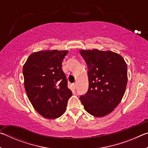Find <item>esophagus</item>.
<instances>
[{
	"label": "esophagus",
	"mask_w": 148,
	"mask_h": 148,
	"mask_svg": "<svg viewBox=\"0 0 148 148\" xmlns=\"http://www.w3.org/2000/svg\"><path fill=\"white\" fill-rule=\"evenodd\" d=\"M76 84H72V89L74 90L75 89H76Z\"/></svg>",
	"instance_id": "obj_1"
}]
</instances>
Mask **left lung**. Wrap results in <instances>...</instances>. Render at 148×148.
Returning <instances> with one entry per match:
<instances>
[{
    "label": "left lung",
    "mask_w": 148,
    "mask_h": 148,
    "mask_svg": "<svg viewBox=\"0 0 148 148\" xmlns=\"http://www.w3.org/2000/svg\"><path fill=\"white\" fill-rule=\"evenodd\" d=\"M87 65L89 88L79 99L92 116L103 117L113 111L123 97L127 84V66L114 52L98 49L79 51Z\"/></svg>",
    "instance_id": "left-lung-1"
}]
</instances>
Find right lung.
<instances>
[{
  "instance_id": "1",
  "label": "right lung",
  "mask_w": 148,
  "mask_h": 148,
  "mask_svg": "<svg viewBox=\"0 0 148 148\" xmlns=\"http://www.w3.org/2000/svg\"><path fill=\"white\" fill-rule=\"evenodd\" d=\"M68 51H40L30 56L23 68L24 86L32 106L42 116L56 119L65 112L72 95L62 70Z\"/></svg>"
}]
</instances>
